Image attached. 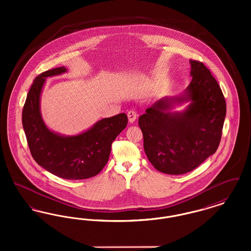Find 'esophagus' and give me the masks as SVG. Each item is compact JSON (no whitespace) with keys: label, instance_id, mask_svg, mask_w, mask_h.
<instances>
[{"label":"esophagus","instance_id":"1","mask_svg":"<svg viewBox=\"0 0 251 251\" xmlns=\"http://www.w3.org/2000/svg\"><path fill=\"white\" fill-rule=\"evenodd\" d=\"M127 116H128V119H129V121H130L131 123L134 122L135 120H136V118H137V114H136V112L133 111V110H130V111L128 112Z\"/></svg>","mask_w":251,"mask_h":251}]
</instances>
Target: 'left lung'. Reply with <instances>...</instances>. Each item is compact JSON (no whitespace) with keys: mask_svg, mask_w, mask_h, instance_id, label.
Here are the masks:
<instances>
[{"mask_svg":"<svg viewBox=\"0 0 251 251\" xmlns=\"http://www.w3.org/2000/svg\"><path fill=\"white\" fill-rule=\"evenodd\" d=\"M189 62L192 81L185 94L157 101L138 120L149 161L169 175L190 172L215 153L226 117L225 98L210 70L201 61ZM189 99L182 113L167 112L174 102Z\"/></svg>","mask_w":251,"mask_h":251,"instance_id":"left-lung-1","label":"left lung"}]
</instances>
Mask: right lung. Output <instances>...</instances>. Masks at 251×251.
<instances>
[{
  "mask_svg": "<svg viewBox=\"0 0 251 251\" xmlns=\"http://www.w3.org/2000/svg\"><path fill=\"white\" fill-rule=\"evenodd\" d=\"M66 72L60 67L36 76L24 103L23 126L30 152L40 167L62 179H88L107 164L112 143L127 126L128 118L121 113L103 119L75 136H62L50 131L40 115V93L45 78Z\"/></svg>",
  "mask_w": 251,
  "mask_h": 251,
  "instance_id": "obj_1",
  "label": "right lung"
}]
</instances>
